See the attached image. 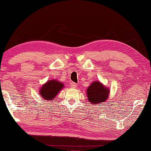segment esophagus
Returning a JSON list of instances; mask_svg holds the SVG:
<instances>
[{"label": "esophagus", "instance_id": "esophagus-1", "mask_svg": "<svg viewBox=\"0 0 151 151\" xmlns=\"http://www.w3.org/2000/svg\"><path fill=\"white\" fill-rule=\"evenodd\" d=\"M70 86H71V88H76V86H77V84H76V83H74V82H71L70 83Z\"/></svg>", "mask_w": 151, "mask_h": 151}]
</instances>
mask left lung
<instances>
[{
  "label": "left lung",
  "mask_w": 151,
  "mask_h": 151,
  "mask_svg": "<svg viewBox=\"0 0 151 151\" xmlns=\"http://www.w3.org/2000/svg\"><path fill=\"white\" fill-rule=\"evenodd\" d=\"M110 90L99 81H94L86 89L87 97L93 106L104 103L109 98Z\"/></svg>",
  "instance_id": "1"
}]
</instances>
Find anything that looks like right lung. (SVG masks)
Instances as JSON below:
<instances>
[{
	"label": "right lung",
	"instance_id": "right-lung-1",
	"mask_svg": "<svg viewBox=\"0 0 151 151\" xmlns=\"http://www.w3.org/2000/svg\"><path fill=\"white\" fill-rule=\"evenodd\" d=\"M64 84L57 80H50L43 84L39 89V94L45 101H51L64 88Z\"/></svg>",
	"mask_w": 151,
	"mask_h": 151
}]
</instances>
